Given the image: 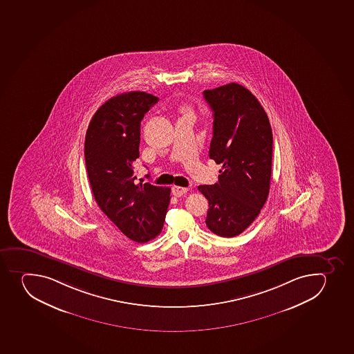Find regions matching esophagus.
<instances>
[{
  "instance_id": "1",
  "label": "esophagus",
  "mask_w": 354,
  "mask_h": 354,
  "mask_svg": "<svg viewBox=\"0 0 354 354\" xmlns=\"http://www.w3.org/2000/svg\"><path fill=\"white\" fill-rule=\"evenodd\" d=\"M188 188H183V187H178V185H174L172 188L173 195L176 196V197L185 195V194L188 192Z\"/></svg>"
}]
</instances>
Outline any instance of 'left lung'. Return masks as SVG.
<instances>
[{"mask_svg": "<svg viewBox=\"0 0 354 354\" xmlns=\"http://www.w3.org/2000/svg\"><path fill=\"white\" fill-rule=\"evenodd\" d=\"M213 111L209 158L221 164L219 181L199 185L209 201L206 226L234 237L259 216L270 194L273 134L267 113L242 84H225L203 93Z\"/></svg>", "mask_w": 354, "mask_h": 354, "instance_id": "1", "label": "left lung"}]
</instances>
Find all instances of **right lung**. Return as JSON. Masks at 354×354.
Listing matches in <instances>:
<instances>
[{
  "label": "right lung",
  "instance_id": "obj_1",
  "mask_svg": "<svg viewBox=\"0 0 354 354\" xmlns=\"http://www.w3.org/2000/svg\"><path fill=\"white\" fill-rule=\"evenodd\" d=\"M158 97L129 91L105 102L93 115L84 160L95 201L128 239L145 243L162 232L171 189L136 182L141 120Z\"/></svg>",
  "mask_w": 354,
  "mask_h": 354
}]
</instances>
